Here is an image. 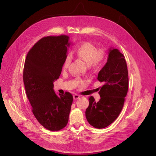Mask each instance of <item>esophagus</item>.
Here are the masks:
<instances>
[{
    "mask_svg": "<svg viewBox=\"0 0 156 156\" xmlns=\"http://www.w3.org/2000/svg\"><path fill=\"white\" fill-rule=\"evenodd\" d=\"M80 97H81V95H80L78 94H75L73 95V99L75 100H76V99H78Z\"/></svg>",
    "mask_w": 156,
    "mask_h": 156,
    "instance_id": "1",
    "label": "esophagus"
}]
</instances>
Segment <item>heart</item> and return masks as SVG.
<instances>
[{
    "instance_id": "1",
    "label": "heart",
    "mask_w": 156,
    "mask_h": 156,
    "mask_svg": "<svg viewBox=\"0 0 156 156\" xmlns=\"http://www.w3.org/2000/svg\"><path fill=\"white\" fill-rule=\"evenodd\" d=\"M76 55L83 59L88 66H96L101 64L105 58V52L102 50H97L96 47L88 42H84L79 45L75 50ZM71 61V57L69 54L66 56L63 67L66 68Z\"/></svg>"
}]
</instances>
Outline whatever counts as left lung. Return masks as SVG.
<instances>
[{
	"mask_svg": "<svg viewBox=\"0 0 156 156\" xmlns=\"http://www.w3.org/2000/svg\"><path fill=\"white\" fill-rule=\"evenodd\" d=\"M97 80L104 85L99 92L101 99L89 97L85 111L89 124L96 128L110 125L118 117L128 90V75L125 57L117 48H109L107 62L98 74Z\"/></svg>",
	"mask_w": 156,
	"mask_h": 156,
	"instance_id": "left-lung-1",
	"label": "left lung"
}]
</instances>
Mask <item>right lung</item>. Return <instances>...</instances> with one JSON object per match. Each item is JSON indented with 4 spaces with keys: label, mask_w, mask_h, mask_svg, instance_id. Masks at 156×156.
<instances>
[{
    "label": "right lung",
    "mask_w": 156,
    "mask_h": 156,
    "mask_svg": "<svg viewBox=\"0 0 156 156\" xmlns=\"http://www.w3.org/2000/svg\"><path fill=\"white\" fill-rule=\"evenodd\" d=\"M67 35L44 37L28 52L23 69V81L32 112L40 123L51 131L67 125L73 95H57L54 81L59 78L68 47Z\"/></svg>",
    "instance_id": "right-lung-1"
}]
</instances>
